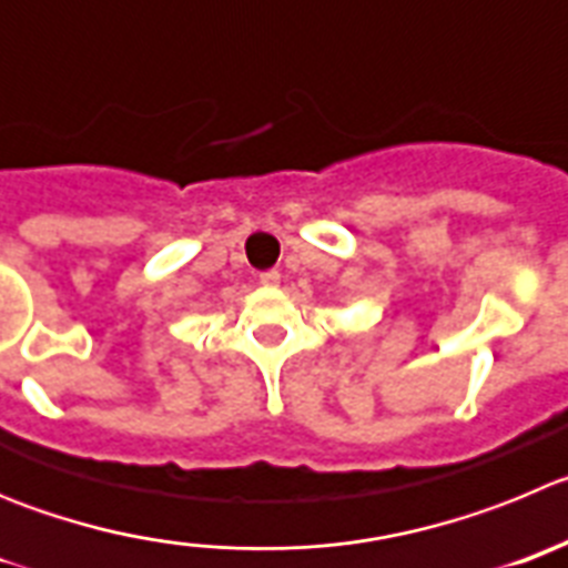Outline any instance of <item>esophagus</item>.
<instances>
[{
  "label": "esophagus",
  "instance_id": "obj_1",
  "mask_svg": "<svg viewBox=\"0 0 568 568\" xmlns=\"http://www.w3.org/2000/svg\"><path fill=\"white\" fill-rule=\"evenodd\" d=\"M260 283L272 285V288H274V285H280V272H277V268H268V272L260 274Z\"/></svg>",
  "mask_w": 568,
  "mask_h": 568
}]
</instances>
